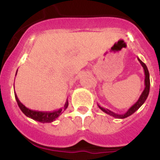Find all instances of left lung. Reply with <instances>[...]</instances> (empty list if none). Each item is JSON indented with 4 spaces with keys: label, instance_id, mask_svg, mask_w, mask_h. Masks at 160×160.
I'll use <instances>...</instances> for the list:
<instances>
[{
    "label": "left lung",
    "instance_id": "obj_1",
    "mask_svg": "<svg viewBox=\"0 0 160 160\" xmlns=\"http://www.w3.org/2000/svg\"><path fill=\"white\" fill-rule=\"evenodd\" d=\"M138 62H140L141 66H142V68H143L144 74H145V79H144L145 88H144L143 91H142V93L141 94L140 97H139V98L138 99V101H137L132 106V107H130V108L128 109V111L126 113H124V114H116V113L113 112V111H111V110H109V109H105V108H103V107H100V106L98 104V107L101 109L103 112H105L106 114H109V115H111V116H113L114 118H127V117H129L130 115H131L132 114H134V113H135V111H136L137 110H138V109L139 108V107H140L144 102H145L146 99L148 98V94H149V91H150V74H149V71H148V67H147V66L145 65V63L142 62V61L138 58Z\"/></svg>",
    "mask_w": 160,
    "mask_h": 160
}]
</instances>
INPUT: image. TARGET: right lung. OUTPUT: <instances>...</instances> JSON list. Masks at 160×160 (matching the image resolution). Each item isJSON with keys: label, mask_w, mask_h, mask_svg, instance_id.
<instances>
[{"label": "right lung", "mask_w": 160, "mask_h": 160, "mask_svg": "<svg viewBox=\"0 0 160 160\" xmlns=\"http://www.w3.org/2000/svg\"><path fill=\"white\" fill-rule=\"evenodd\" d=\"M18 72V71H17ZM17 74V73H16ZM14 95H15V98L17 100V102L18 104V107L21 109V111L24 113V114L26 115L29 118H32V119L35 120V121H38V122H42V123H45V122H53L58 117H59L61 114L64 112V111H66V109L68 107L69 105V102H68V100H66V103H65L64 107L62 108H60L57 111H32L30 109L27 108V107L24 106L20 100L18 99V96H17L16 93H15V90H14Z\"/></svg>", "instance_id": "add662e5"}]
</instances>
